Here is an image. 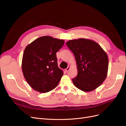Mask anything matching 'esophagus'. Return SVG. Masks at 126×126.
<instances>
[{
  "instance_id": "34e87169",
  "label": "esophagus",
  "mask_w": 126,
  "mask_h": 126,
  "mask_svg": "<svg viewBox=\"0 0 126 126\" xmlns=\"http://www.w3.org/2000/svg\"><path fill=\"white\" fill-rule=\"evenodd\" d=\"M70 69V67H68L66 68V71H68Z\"/></svg>"
}]
</instances>
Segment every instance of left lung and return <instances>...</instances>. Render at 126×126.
<instances>
[{
	"mask_svg": "<svg viewBox=\"0 0 126 126\" xmlns=\"http://www.w3.org/2000/svg\"><path fill=\"white\" fill-rule=\"evenodd\" d=\"M66 45L74 54L78 75L72 79L74 85L83 91H91L100 86L106 79L108 58L100 46L85 38L71 40Z\"/></svg>",
	"mask_w": 126,
	"mask_h": 126,
	"instance_id": "1",
	"label": "left lung"
}]
</instances>
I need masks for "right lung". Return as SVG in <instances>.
<instances>
[{"mask_svg":"<svg viewBox=\"0 0 126 126\" xmlns=\"http://www.w3.org/2000/svg\"><path fill=\"white\" fill-rule=\"evenodd\" d=\"M64 43L63 39L46 36L29 44L22 59V71L28 84L41 93L49 92L58 86L63 72L58 66L56 52Z\"/></svg>","mask_w":126,"mask_h":126,"instance_id":"right-lung-1","label":"right lung"}]
</instances>
